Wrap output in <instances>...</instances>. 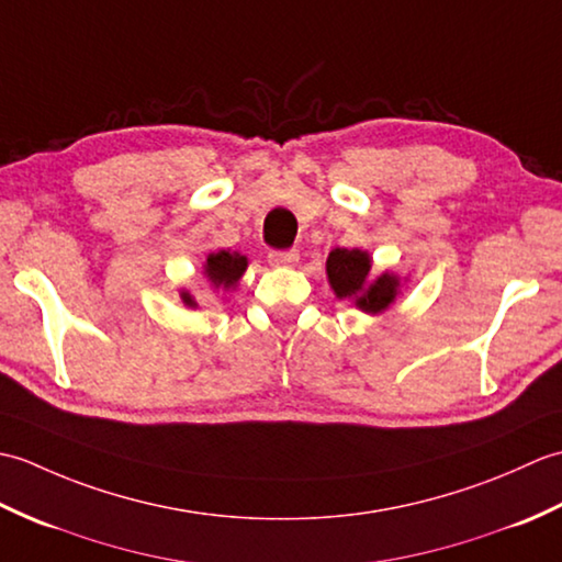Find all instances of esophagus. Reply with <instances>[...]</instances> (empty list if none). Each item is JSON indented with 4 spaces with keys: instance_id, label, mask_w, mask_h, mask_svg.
I'll use <instances>...</instances> for the list:
<instances>
[{
    "instance_id": "obj_1",
    "label": "esophagus",
    "mask_w": 562,
    "mask_h": 562,
    "mask_svg": "<svg viewBox=\"0 0 562 562\" xmlns=\"http://www.w3.org/2000/svg\"><path fill=\"white\" fill-rule=\"evenodd\" d=\"M268 260L274 268H292L300 262V254H296V250H272Z\"/></svg>"
}]
</instances>
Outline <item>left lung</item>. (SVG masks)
<instances>
[{
    "label": "left lung",
    "mask_w": 562,
    "mask_h": 562,
    "mask_svg": "<svg viewBox=\"0 0 562 562\" xmlns=\"http://www.w3.org/2000/svg\"><path fill=\"white\" fill-rule=\"evenodd\" d=\"M326 274L338 300L352 302L369 316L389 312L405 282L391 270L372 278V256L362 248H333L326 260Z\"/></svg>",
    "instance_id": "obj_1"
}]
</instances>
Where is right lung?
Segmentation results:
<instances>
[{
  "instance_id": "add662e5",
  "label": "right lung",
  "mask_w": 562,
  "mask_h": 562,
  "mask_svg": "<svg viewBox=\"0 0 562 562\" xmlns=\"http://www.w3.org/2000/svg\"><path fill=\"white\" fill-rule=\"evenodd\" d=\"M246 268H248V258L238 254V250H229V248L214 250V254H210L205 262H202V272H205L212 290L217 292L236 290V284L244 278ZM181 302L188 308H198V300L188 290H181Z\"/></svg>"
}]
</instances>
